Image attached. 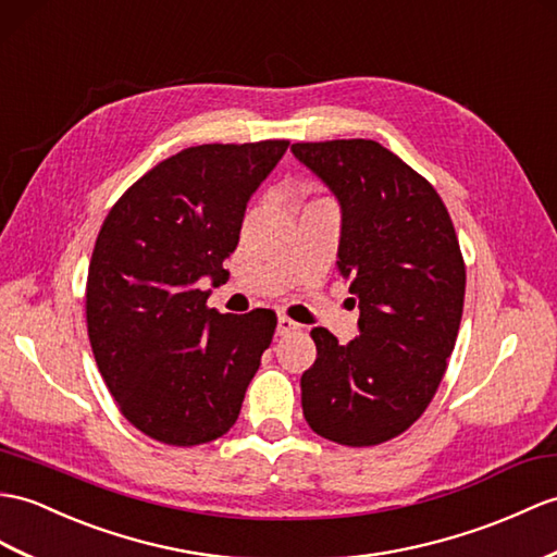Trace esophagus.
I'll use <instances>...</instances> for the list:
<instances>
[{"label": "esophagus", "instance_id": "1", "mask_svg": "<svg viewBox=\"0 0 557 557\" xmlns=\"http://www.w3.org/2000/svg\"><path fill=\"white\" fill-rule=\"evenodd\" d=\"M294 330H299V322H294V320L287 318V315H280V318H277V334H280V337H284V334H289V332H294Z\"/></svg>", "mask_w": 557, "mask_h": 557}]
</instances>
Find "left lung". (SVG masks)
I'll return each mask as SVG.
<instances>
[{
  "label": "left lung",
  "instance_id": "left-lung-1",
  "mask_svg": "<svg viewBox=\"0 0 557 557\" xmlns=\"http://www.w3.org/2000/svg\"><path fill=\"white\" fill-rule=\"evenodd\" d=\"M292 153L339 201L337 268L360 313L348 344L310 332L304 418L342 446L389 442L430 406L454 354L465 299L454 223L436 189L380 141H299Z\"/></svg>",
  "mask_w": 557,
  "mask_h": 557
}]
</instances>
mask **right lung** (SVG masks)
<instances>
[{"instance_id": "add662e5", "label": "right lung", "mask_w": 557, "mask_h": 557, "mask_svg": "<svg viewBox=\"0 0 557 557\" xmlns=\"http://www.w3.org/2000/svg\"><path fill=\"white\" fill-rule=\"evenodd\" d=\"M287 139L201 145L153 165L115 201L87 273V332L127 422L168 446H197L237 422L277 318L206 308L247 203Z\"/></svg>"}]
</instances>
